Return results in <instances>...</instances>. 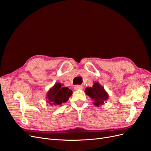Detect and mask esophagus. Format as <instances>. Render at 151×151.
Listing matches in <instances>:
<instances>
[{"instance_id": "1", "label": "esophagus", "mask_w": 151, "mask_h": 151, "mask_svg": "<svg viewBox=\"0 0 151 151\" xmlns=\"http://www.w3.org/2000/svg\"><path fill=\"white\" fill-rule=\"evenodd\" d=\"M75 90H83V86H81V85H76L75 86Z\"/></svg>"}]
</instances>
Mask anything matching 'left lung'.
<instances>
[{
  "label": "left lung",
  "instance_id": "1",
  "mask_svg": "<svg viewBox=\"0 0 151 151\" xmlns=\"http://www.w3.org/2000/svg\"><path fill=\"white\" fill-rule=\"evenodd\" d=\"M85 92L94 100V105L99 106L106 103L109 95L107 91L104 90V87L98 82H94L93 87H87Z\"/></svg>",
  "mask_w": 151,
  "mask_h": 151
}]
</instances>
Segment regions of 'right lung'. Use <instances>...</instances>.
Listing matches in <instances>:
<instances>
[{"label": "right lung", "mask_w": 151, "mask_h": 151, "mask_svg": "<svg viewBox=\"0 0 151 151\" xmlns=\"http://www.w3.org/2000/svg\"><path fill=\"white\" fill-rule=\"evenodd\" d=\"M72 93V90L68 87H64L60 83H55L47 93V102L52 106L60 105L68 101Z\"/></svg>", "instance_id": "right-lung-1"}]
</instances>
